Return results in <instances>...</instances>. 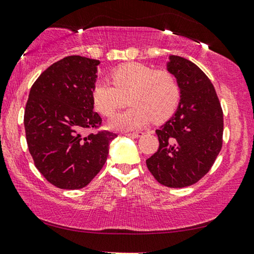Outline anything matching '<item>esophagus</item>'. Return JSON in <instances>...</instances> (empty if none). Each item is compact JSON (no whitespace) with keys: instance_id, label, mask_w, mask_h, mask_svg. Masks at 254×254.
<instances>
[{"instance_id":"34e87169","label":"esophagus","mask_w":254,"mask_h":254,"mask_svg":"<svg viewBox=\"0 0 254 254\" xmlns=\"http://www.w3.org/2000/svg\"><path fill=\"white\" fill-rule=\"evenodd\" d=\"M142 134L143 132H132V133H126V135H127V137H132V138H139L141 137Z\"/></svg>"}]
</instances>
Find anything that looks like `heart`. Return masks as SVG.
Segmentation results:
<instances>
[{
	"instance_id": "1",
	"label": "heart",
	"mask_w": 254,
	"mask_h": 254,
	"mask_svg": "<svg viewBox=\"0 0 254 254\" xmlns=\"http://www.w3.org/2000/svg\"><path fill=\"white\" fill-rule=\"evenodd\" d=\"M112 83L99 79L91 90L94 108L112 117L123 105V97L132 106L111 121L116 130H135L151 120L163 122L176 112L180 100V85L171 71L139 63L126 64L111 73Z\"/></svg>"
}]
</instances>
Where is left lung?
<instances>
[{
    "label": "left lung",
    "instance_id": "1",
    "mask_svg": "<svg viewBox=\"0 0 254 254\" xmlns=\"http://www.w3.org/2000/svg\"><path fill=\"white\" fill-rule=\"evenodd\" d=\"M168 70L180 85L179 107L156 130L160 146L146 164L161 185L183 188L202 179L220 153L224 113L210 78L194 63L171 56Z\"/></svg>",
    "mask_w": 254,
    "mask_h": 254
}]
</instances>
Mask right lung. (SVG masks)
<instances>
[{
  "instance_id": "obj_1",
  "label": "right lung",
  "mask_w": 254,
  "mask_h": 254,
  "mask_svg": "<svg viewBox=\"0 0 254 254\" xmlns=\"http://www.w3.org/2000/svg\"><path fill=\"white\" fill-rule=\"evenodd\" d=\"M100 62L68 56L48 67L34 82L25 108L26 140L34 164L62 189H81L105 164L109 143L117 137L98 130L103 120L93 111L91 90Z\"/></svg>"
}]
</instances>
